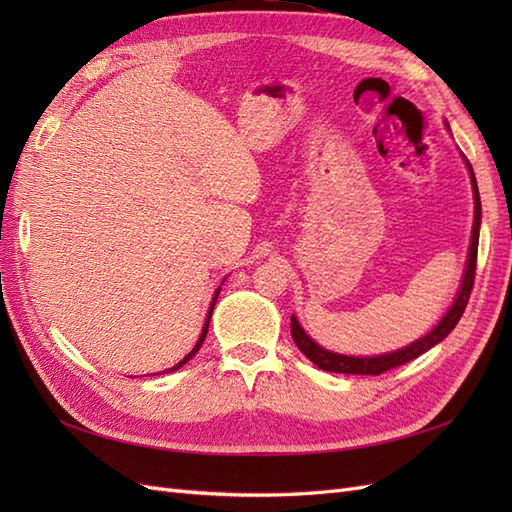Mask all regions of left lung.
Listing matches in <instances>:
<instances>
[{"mask_svg":"<svg viewBox=\"0 0 512 512\" xmlns=\"http://www.w3.org/2000/svg\"><path fill=\"white\" fill-rule=\"evenodd\" d=\"M451 132V129H449ZM464 158V156H462ZM466 169H469L471 176V187H473V202H475V215H473V231H471V244H469V255H466V268L462 275V284L458 295H455L451 308L444 312V317L438 321L436 328L427 332L420 339L413 343L400 347V350L387 352V354H374V356H347L339 352H330L321 347L317 341H312L308 332L301 328L299 319L292 314L290 317V332L292 339H295L299 350L306 354L310 361L317 365L323 372H334V374H365V376H378L387 372L391 367L405 365L413 358H418L427 350H431L433 345H438L440 341L447 339L451 330L458 325L460 317L464 314L466 303H469L471 297V288H473V279H475V262H477V244H480V224H482V202H480V191H477V182H475V173L471 162L464 158Z\"/></svg>","mask_w":512,"mask_h":512,"instance_id":"left-lung-1","label":"left lung"}]
</instances>
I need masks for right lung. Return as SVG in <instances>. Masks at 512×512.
I'll use <instances>...</instances> for the list:
<instances>
[{"label":"right lung","mask_w":512,"mask_h":512,"mask_svg":"<svg viewBox=\"0 0 512 512\" xmlns=\"http://www.w3.org/2000/svg\"><path fill=\"white\" fill-rule=\"evenodd\" d=\"M222 284H224V281H222ZM220 290H222V286H217V290H215V295H213V301H211V306H209V314H206V321H204V325H202V332H200V339H198V343H195V345H193V350H191V352H189L187 356H184L180 363H176V365H173V367L165 369V372H167V374H171V372H176V369H180V367H182L184 363H187V361H191V358L195 356V352H198V350H200V347H202V343H204V339H206V332H209L211 314H213V308H215V301H217V295H220Z\"/></svg>","instance_id":"1"}]
</instances>
